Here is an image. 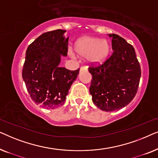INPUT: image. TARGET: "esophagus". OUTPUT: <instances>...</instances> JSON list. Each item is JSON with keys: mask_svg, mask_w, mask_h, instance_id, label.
<instances>
[{"mask_svg": "<svg viewBox=\"0 0 158 158\" xmlns=\"http://www.w3.org/2000/svg\"><path fill=\"white\" fill-rule=\"evenodd\" d=\"M88 70V68L87 67H85V66H83V67H81V71H86Z\"/></svg>", "mask_w": 158, "mask_h": 158, "instance_id": "obj_1", "label": "esophagus"}]
</instances>
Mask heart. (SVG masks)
I'll list each match as a JSON object with an SVG mask.
<instances>
[{
  "label": "heart",
  "mask_w": 158,
  "mask_h": 158,
  "mask_svg": "<svg viewBox=\"0 0 158 158\" xmlns=\"http://www.w3.org/2000/svg\"><path fill=\"white\" fill-rule=\"evenodd\" d=\"M75 51L80 57H87L90 64L98 65L103 64L109 57L110 46L106 40L85 36L79 39L75 43ZM69 54L73 55L71 51H69Z\"/></svg>",
  "instance_id": "heart-1"
}]
</instances>
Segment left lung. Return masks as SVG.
I'll return each instance as SVG.
<instances>
[{"label": "left lung", "instance_id": "left-lung-1", "mask_svg": "<svg viewBox=\"0 0 158 158\" xmlns=\"http://www.w3.org/2000/svg\"><path fill=\"white\" fill-rule=\"evenodd\" d=\"M112 38L111 55L98 65L90 64L92 81L89 90L96 106L114 111L129 104L137 94L141 68L133 46L117 34Z\"/></svg>", "mask_w": 158, "mask_h": 158}]
</instances>
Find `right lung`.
Returning <instances> with one entry per match:
<instances>
[{
  "label": "right lung",
  "mask_w": 158,
  "mask_h": 158,
  "mask_svg": "<svg viewBox=\"0 0 158 158\" xmlns=\"http://www.w3.org/2000/svg\"><path fill=\"white\" fill-rule=\"evenodd\" d=\"M65 30L47 31L29 44L26 52L22 77L31 98L45 109H56L65 101L80 68H60V56H67L68 38Z\"/></svg>",
  "instance_id": "right-lung-1"
}]
</instances>
